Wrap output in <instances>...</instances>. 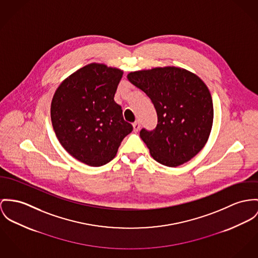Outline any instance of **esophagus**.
<instances>
[{"label": "esophagus", "instance_id": "esophagus-1", "mask_svg": "<svg viewBox=\"0 0 258 258\" xmlns=\"http://www.w3.org/2000/svg\"><path fill=\"white\" fill-rule=\"evenodd\" d=\"M133 126H134V132H135V133H138L139 131V128H140V123H139V121L134 122V123H133Z\"/></svg>", "mask_w": 258, "mask_h": 258}]
</instances>
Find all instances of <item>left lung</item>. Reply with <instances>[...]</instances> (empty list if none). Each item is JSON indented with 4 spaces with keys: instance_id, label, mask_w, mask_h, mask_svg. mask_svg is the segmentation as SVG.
<instances>
[{
    "instance_id": "8db88e82",
    "label": "left lung",
    "mask_w": 258,
    "mask_h": 258,
    "mask_svg": "<svg viewBox=\"0 0 258 258\" xmlns=\"http://www.w3.org/2000/svg\"><path fill=\"white\" fill-rule=\"evenodd\" d=\"M127 80L150 98L157 113L156 127L140 131L153 159L177 167L194 158L207 142L213 123V102L205 83L176 67L133 72Z\"/></svg>"
}]
</instances>
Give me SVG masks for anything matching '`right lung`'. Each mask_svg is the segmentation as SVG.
Wrapping results in <instances>:
<instances>
[{
  "label": "right lung",
  "mask_w": 258,
  "mask_h": 258,
  "mask_svg": "<svg viewBox=\"0 0 258 258\" xmlns=\"http://www.w3.org/2000/svg\"><path fill=\"white\" fill-rule=\"evenodd\" d=\"M122 71L89 63L63 80L51 104V119L61 146L80 162L100 167L117 154L133 132L114 96Z\"/></svg>",
  "instance_id": "obj_1"
}]
</instances>
